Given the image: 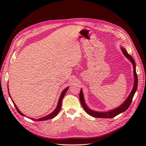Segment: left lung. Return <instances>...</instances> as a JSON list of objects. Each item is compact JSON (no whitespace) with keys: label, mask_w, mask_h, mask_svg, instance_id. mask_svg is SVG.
Listing matches in <instances>:
<instances>
[{"label":"left lung","mask_w":146,"mask_h":146,"mask_svg":"<svg viewBox=\"0 0 146 146\" xmlns=\"http://www.w3.org/2000/svg\"><path fill=\"white\" fill-rule=\"evenodd\" d=\"M121 49L123 55H124L127 58L131 61L132 64L133 66V74H134L135 80H134V85L133 87V89H132L129 97H128L127 99L122 104H121L119 107H118L116 108H114L113 110H110L108 111H105V112L96 111L88 108V107L86 105L85 102V99H84V97L83 94V91H82V90L81 89L80 92V95H79L81 105L82 106V107L83 108L84 110H85V111L89 114V115L92 117H98V118H113L114 117H115L116 116L118 115L119 114L126 111V110L128 109V108L130 107V105L132 102V100H133V98L137 90V87H138V76H137L136 72V64L133 58H132V56L131 55H130L129 54H128L127 50H125V48L121 47Z\"/></svg>","instance_id":"left-lung-1"}]
</instances>
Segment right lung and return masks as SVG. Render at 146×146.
<instances>
[{
    "mask_svg": "<svg viewBox=\"0 0 146 146\" xmlns=\"http://www.w3.org/2000/svg\"><path fill=\"white\" fill-rule=\"evenodd\" d=\"M68 89H69V86L68 87H67V88H66L65 89L62 91V92H61V95H60V98H59V100H58V104H57V106H56V108L55 109V110L54 111H53L52 113H51L50 114H48V115H47V116H44V117H41V118H39V119H33V118H30L31 119H32V120H33V121H46V120H48V119H52V118H54V117H55L57 114H58V113L60 112V110H61V102H62V100H63V98H64V95H65V94H66V92H67V91L68 90ZM8 94H9V91H8ZM9 96H10V98H11V96H10V94H9ZM11 100H12V102H13V104H14V105H15V108H16V109L17 110V112H18L21 116H25L24 114H23V113H21L20 111H19V110L17 108V106L16 105V104H15V102H13V100L11 99Z\"/></svg>",
    "mask_w": 146,
    "mask_h": 146,
    "instance_id": "right-lung-1",
    "label": "right lung"
}]
</instances>
